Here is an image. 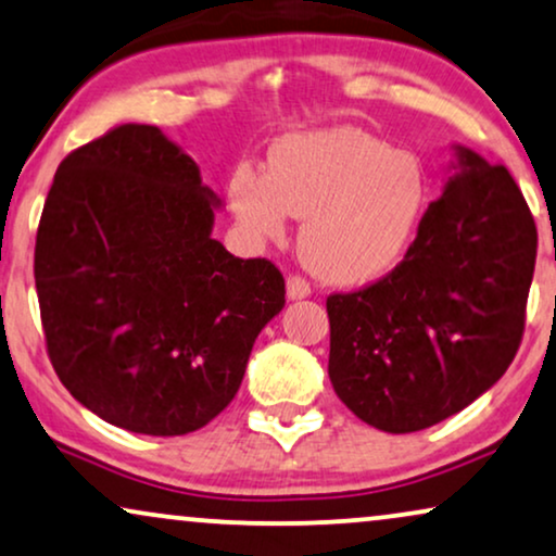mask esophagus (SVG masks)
I'll return each instance as SVG.
<instances>
[{
  "mask_svg": "<svg viewBox=\"0 0 556 556\" xmlns=\"http://www.w3.org/2000/svg\"><path fill=\"white\" fill-rule=\"evenodd\" d=\"M286 295H288V301L308 299V295H312V286H308L301 276H288L286 278Z\"/></svg>",
  "mask_w": 556,
  "mask_h": 556,
  "instance_id": "obj_1",
  "label": "esophagus"
}]
</instances>
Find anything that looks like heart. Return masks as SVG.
<instances>
[{
  "instance_id": "b5f03b06",
  "label": "heart",
  "mask_w": 556,
  "mask_h": 556,
  "mask_svg": "<svg viewBox=\"0 0 556 556\" xmlns=\"http://www.w3.org/2000/svg\"><path fill=\"white\" fill-rule=\"evenodd\" d=\"M429 201L424 163L363 129L286 135L270 170L242 161L229 178L235 219L257 242H280L304 219L301 257L334 286H365L403 261Z\"/></svg>"
}]
</instances>
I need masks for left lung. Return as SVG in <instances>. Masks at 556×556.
<instances>
[{"label": "left lung", "mask_w": 556, "mask_h": 556, "mask_svg": "<svg viewBox=\"0 0 556 556\" xmlns=\"http://www.w3.org/2000/svg\"><path fill=\"white\" fill-rule=\"evenodd\" d=\"M452 176L403 263L327 299L329 380L388 434L434 427L514 363L536 263V225L514 176L454 146Z\"/></svg>", "instance_id": "8db88e82"}]
</instances>
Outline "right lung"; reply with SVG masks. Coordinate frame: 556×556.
I'll list each match as a JSON object with an SVG mask.
<instances>
[{
	"instance_id": "1",
	"label": "right lung",
	"mask_w": 556,
	"mask_h": 556,
	"mask_svg": "<svg viewBox=\"0 0 556 556\" xmlns=\"http://www.w3.org/2000/svg\"><path fill=\"white\" fill-rule=\"evenodd\" d=\"M219 206L153 125L114 127L58 165L35 242L40 319L61 383L112 427H206L286 306L276 265L212 237Z\"/></svg>"
}]
</instances>
